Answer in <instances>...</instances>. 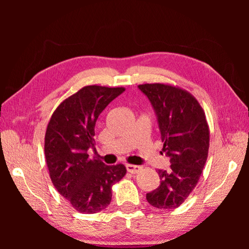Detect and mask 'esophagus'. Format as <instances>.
I'll return each instance as SVG.
<instances>
[{"label": "esophagus", "instance_id": "obj_1", "mask_svg": "<svg viewBox=\"0 0 249 249\" xmlns=\"http://www.w3.org/2000/svg\"><path fill=\"white\" fill-rule=\"evenodd\" d=\"M126 169H127L128 172L130 174H137L138 171L141 170V167L140 166H136V165H126Z\"/></svg>", "mask_w": 249, "mask_h": 249}]
</instances>
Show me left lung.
Wrapping results in <instances>:
<instances>
[{"label": "left lung", "instance_id": "left-lung-1", "mask_svg": "<svg viewBox=\"0 0 249 249\" xmlns=\"http://www.w3.org/2000/svg\"><path fill=\"white\" fill-rule=\"evenodd\" d=\"M138 88L155 109L162 151L171 162L168 171H157L159 187L146 199L154 208L176 209L196 188L208 159L210 128L204 109L190 92L172 84L145 83Z\"/></svg>", "mask_w": 249, "mask_h": 249}]
</instances>
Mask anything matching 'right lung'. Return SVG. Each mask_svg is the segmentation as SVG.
Instances as JSON below:
<instances>
[{"label": "right lung", "instance_id": "add662e5", "mask_svg": "<svg viewBox=\"0 0 249 249\" xmlns=\"http://www.w3.org/2000/svg\"><path fill=\"white\" fill-rule=\"evenodd\" d=\"M125 88L87 86L54 109L45 134V157L58 192L80 213L93 214L111 203L113 184L126 175L122 163L107 166L90 158L95 122Z\"/></svg>", "mask_w": 249, "mask_h": 249}]
</instances>
